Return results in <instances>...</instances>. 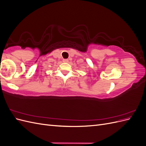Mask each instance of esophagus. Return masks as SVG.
<instances>
[{
	"label": "esophagus",
	"mask_w": 146,
	"mask_h": 146,
	"mask_svg": "<svg viewBox=\"0 0 146 146\" xmlns=\"http://www.w3.org/2000/svg\"><path fill=\"white\" fill-rule=\"evenodd\" d=\"M63 61L64 63H68V61H69V60H68V59H63Z\"/></svg>",
	"instance_id": "34e87169"
}]
</instances>
